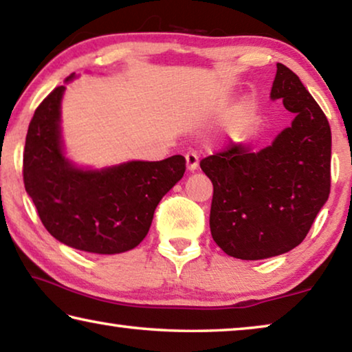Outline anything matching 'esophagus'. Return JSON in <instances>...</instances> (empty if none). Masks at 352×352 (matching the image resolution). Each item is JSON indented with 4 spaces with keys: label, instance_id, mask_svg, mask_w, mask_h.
Wrapping results in <instances>:
<instances>
[{
    "label": "esophagus",
    "instance_id": "obj_1",
    "mask_svg": "<svg viewBox=\"0 0 352 352\" xmlns=\"http://www.w3.org/2000/svg\"><path fill=\"white\" fill-rule=\"evenodd\" d=\"M186 158V167L188 170H196L197 166H199V156L197 153H194V151H188V153L185 155Z\"/></svg>",
    "mask_w": 352,
    "mask_h": 352
}]
</instances>
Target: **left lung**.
I'll return each instance as SVG.
<instances>
[{"label":"left lung","instance_id":"1","mask_svg":"<svg viewBox=\"0 0 352 352\" xmlns=\"http://www.w3.org/2000/svg\"><path fill=\"white\" fill-rule=\"evenodd\" d=\"M296 113L261 151L230 142L201 161L213 183L210 230L224 253L258 261L296 248L329 199L332 134L297 74L281 63L270 91Z\"/></svg>","mask_w":352,"mask_h":352}]
</instances>
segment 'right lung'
Returning a JSON list of instances; mask_svg holds the SVG:
<instances>
[{
  "instance_id": "add662e5",
  "label": "right lung",
  "mask_w": 352,
  "mask_h": 352,
  "mask_svg": "<svg viewBox=\"0 0 352 352\" xmlns=\"http://www.w3.org/2000/svg\"><path fill=\"white\" fill-rule=\"evenodd\" d=\"M63 91L65 87H56L30 122L23 150L25 190L44 228L61 243L96 254L133 250L148 234L162 196L185 174L186 161L175 155L96 172L77 169L61 150Z\"/></svg>"
}]
</instances>
